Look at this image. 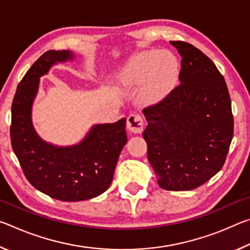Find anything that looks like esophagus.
I'll list each match as a JSON object with an SVG mask.
<instances>
[{
  "label": "esophagus",
  "mask_w": 250,
  "mask_h": 250,
  "mask_svg": "<svg viewBox=\"0 0 250 250\" xmlns=\"http://www.w3.org/2000/svg\"><path fill=\"white\" fill-rule=\"evenodd\" d=\"M143 119L141 116L132 113L126 119V128L133 133H141L143 131Z\"/></svg>",
  "instance_id": "esophagus-1"
}]
</instances>
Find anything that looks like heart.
<instances>
[{
  "instance_id": "obj_1",
  "label": "heart",
  "mask_w": 250,
  "mask_h": 250,
  "mask_svg": "<svg viewBox=\"0 0 250 250\" xmlns=\"http://www.w3.org/2000/svg\"><path fill=\"white\" fill-rule=\"evenodd\" d=\"M174 55L160 50H146L135 55L117 76L121 84L145 83V95L149 100H158L174 83L177 75Z\"/></svg>"
}]
</instances>
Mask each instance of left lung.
Instances as JSON below:
<instances>
[{
    "label": "left lung",
    "mask_w": 250,
    "mask_h": 250,
    "mask_svg": "<svg viewBox=\"0 0 250 250\" xmlns=\"http://www.w3.org/2000/svg\"><path fill=\"white\" fill-rule=\"evenodd\" d=\"M181 55L180 84L146 108L143 138L160 188H196L221 171L234 133L230 97L217 67L200 49L170 42Z\"/></svg>",
    "instance_id": "obj_1"
}]
</instances>
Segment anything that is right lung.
<instances>
[{"label":"right lung","mask_w":250,"mask_h":250,"mask_svg":"<svg viewBox=\"0 0 250 250\" xmlns=\"http://www.w3.org/2000/svg\"><path fill=\"white\" fill-rule=\"evenodd\" d=\"M75 57L71 50L44 53L19 83L12 104L11 142L25 176L36 189L64 202L86 201L103 194L111 184L118 158L128 141L125 118L92 125L74 146H55L36 132L32 109L40 78L54 65Z\"/></svg>","instance_id":"right-lung-1"}]
</instances>
